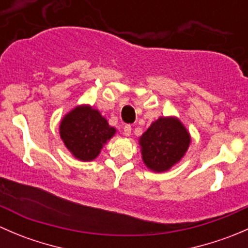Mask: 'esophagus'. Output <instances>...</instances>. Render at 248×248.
Instances as JSON below:
<instances>
[{
    "instance_id": "1",
    "label": "esophagus",
    "mask_w": 248,
    "mask_h": 248,
    "mask_svg": "<svg viewBox=\"0 0 248 248\" xmlns=\"http://www.w3.org/2000/svg\"><path fill=\"white\" fill-rule=\"evenodd\" d=\"M131 133H132V126L131 124H126V126L124 127V134L126 137H129L131 136Z\"/></svg>"
}]
</instances>
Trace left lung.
<instances>
[{"instance_id":"left-lung-1","label":"left lung","mask_w":248,"mask_h":248,"mask_svg":"<svg viewBox=\"0 0 248 248\" xmlns=\"http://www.w3.org/2000/svg\"><path fill=\"white\" fill-rule=\"evenodd\" d=\"M191 134L176 116H161L139 137L141 158L149 170H170L185 157Z\"/></svg>"}]
</instances>
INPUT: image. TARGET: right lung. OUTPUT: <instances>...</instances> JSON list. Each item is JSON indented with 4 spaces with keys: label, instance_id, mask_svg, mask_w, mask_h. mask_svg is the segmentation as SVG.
Returning a JSON list of instances; mask_svg holds the SVG:
<instances>
[{
    "label": "right lung",
    "instance_id": "right-lung-1",
    "mask_svg": "<svg viewBox=\"0 0 248 248\" xmlns=\"http://www.w3.org/2000/svg\"><path fill=\"white\" fill-rule=\"evenodd\" d=\"M59 129L67 150L82 162L96 159L104 145L116 134V128L90 104H80L69 110L60 121Z\"/></svg>",
    "mask_w": 248,
    "mask_h": 248
}]
</instances>
